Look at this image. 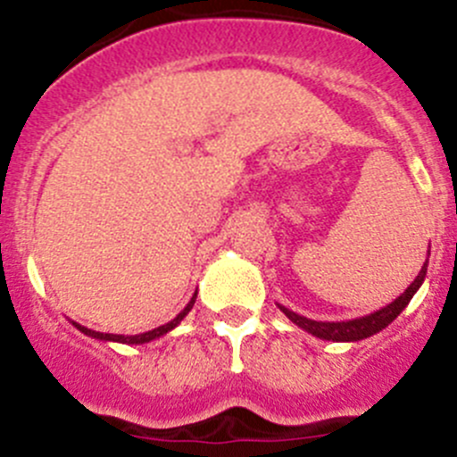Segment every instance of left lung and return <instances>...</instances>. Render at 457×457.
Instances as JSON below:
<instances>
[{
    "mask_svg": "<svg viewBox=\"0 0 457 457\" xmlns=\"http://www.w3.org/2000/svg\"><path fill=\"white\" fill-rule=\"evenodd\" d=\"M431 254V252H428ZM427 268H428V256L424 261L422 270H420L418 277L413 278L409 287L397 296L395 301H391L388 305L384 308L375 310V312L364 314V317H357V319H348V321H314V319L303 317V314H296L292 312L290 308L286 305L277 303L278 310L290 319L292 323H296L299 328H303L305 332H310L312 337H319V339H326V341H360L366 339V337H373L378 335L379 330L388 326L391 321H395L397 314L409 305V301L413 299L415 292L420 290V286L424 283V277H427Z\"/></svg>",
    "mask_w": 457,
    "mask_h": 457,
    "instance_id": "1",
    "label": "left lung"
}]
</instances>
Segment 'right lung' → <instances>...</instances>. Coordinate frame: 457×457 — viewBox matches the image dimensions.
Returning a JSON list of instances; mask_svg holds the SVG:
<instances>
[{
    "mask_svg": "<svg viewBox=\"0 0 457 457\" xmlns=\"http://www.w3.org/2000/svg\"><path fill=\"white\" fill-rule=\"evenodd\" d=\"M196 295H198V292H194V296L189 299V303L185 305V308L180 310V312L176 314V317L171 319L170 323L154 328V330H149V332H140V335H111V332H97V330H91V328H87V326H79L78 321H71V323H73V326L78 328L79 332H84L87 337H93V339L118 341V344H131V346H138V344H147V341H154V339H158V337H162V335H167V332L174 330V328L179 326V323L183 321L185 317H187L189 310L194 308V303H196Z\"/></svg>",
    "mask_w": 457,
    "mask_h": 457,
    "instance_id": "add662e5",
    "label": "right lung"
}]
</instances>
